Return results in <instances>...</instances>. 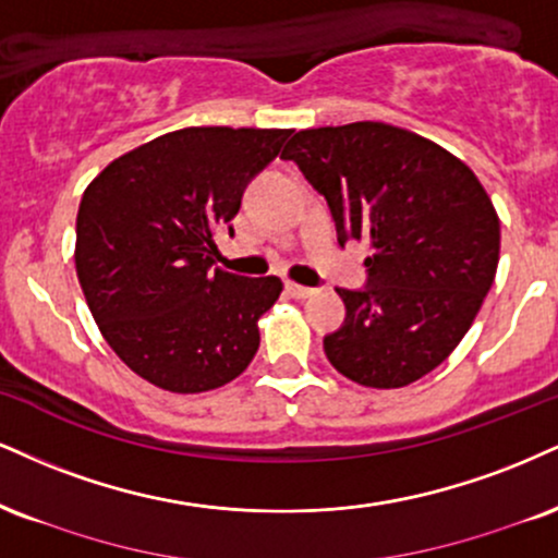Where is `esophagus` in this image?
<instances>
[{"label": "esophagus", "mask_w": 558, "mask_h": 558, "mask_svg": "<svg viewBox=\"0 0 558 558\" xmlns=\"http://www.w3.org/2000/svg\"><path fill=\"white\" fill-rule=\"evenodd\" d=\"M286 293L291 299H308V296H314V288H306V286L293 283V280H286Z\"/></svg>", "instance_id": "obj_1"}]
</instances>
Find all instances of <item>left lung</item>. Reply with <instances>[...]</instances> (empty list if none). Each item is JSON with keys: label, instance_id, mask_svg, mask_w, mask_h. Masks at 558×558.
Wrapping results in <instances>:
<instances>
[{"label": "left lung", "instance_id": "left-lung-1", "mask_svg": "<svg viewBox=\"0 0 558 558\" xmlns=\"http://www.w3.org/2000/svg\"><path fill=\"white\" fill-rule=\"evenodd\" d=\"M345 241H366L368 286L338 288L345 322L325 338L355 385L405 387L471 330L499 265V215L478 177L421 134L385 122L301 130L283 150Z\"/></svg>", "mask_w": 558, "mask_h": 558}]
</instances>
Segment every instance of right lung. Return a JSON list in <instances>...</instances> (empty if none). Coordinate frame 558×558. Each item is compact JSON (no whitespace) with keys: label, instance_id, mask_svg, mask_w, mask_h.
<instances>
[{"label":"right lung","instance_id":"right-lung-1","mask_svg":"<svg viewBox=\"0 0 558 558\" xmlns=\"http://www.w3.org/2000/svg\"><path fill=\"white\" fill-rule=\"evenodd\" d=\"M291 130L186 126L111 160L77 210L75 267L113 353L179 395L223 387L252 364L275 275L213 267L215 236Z\"/></svg>","mask_w":558,"mask_h":558}]
</instances>
